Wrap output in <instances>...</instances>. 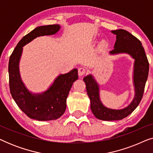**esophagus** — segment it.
<instances>
[{"label": "esophagus", "instance_id": "esophagus-1", "mask_svg": "<svg viewBox=\"0 0 153 153\" xmlns=\"http://www.w3.org/2000/svg\"><path fill=\"white\" fill-rule=\"evenodd\" d=\"M85 72H86V71H85V69L84 68H79V70H78L79 76H83V75L85 73Z\"/></svg>", "mask_w": 153, "mask_h": 153}]
</instances>
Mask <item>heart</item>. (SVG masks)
Segmentation results:
<instances>
[{"label":"heart","instance_id":"1","mask_svg":"<svg viewBox=\"0 0 153 153\" xmlns=\"http://www.w3.org/2000/svg\"><path fill=\"white\" fill-rule=\"evenodd\" d=\"M100 45H101L102 47H105L106 45V41L105 39H102L101 41V42H100Z\"/></svg>","mask_w":153,"mask_h":153}]
</instances>
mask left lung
Wrapping results in <instances>:
<instances>
[{"label":"left lung","instance_id":"1","mask_svg":"<svg viewBox=\"0 0 153 153\" xmlns=\"http://www.w3.org/2000/svg\"><path fill=\"white\" fill-rule=\"evenodd\" d=\"M111 33L116 35V40L114 49L109 51V54H128L134 60L132 76L134 95L126 107L120 109L108 108L104 105L100 99V84L95 77L91 74L85 76L83 80L86 85L87 94L91 100L92 112L97 119L106 121L122 120L134 111L143 97L149 71V63L141 42L123 29L112 30Z\"/></svg>","mask_w":153,"mask_h":153}]
</instances>
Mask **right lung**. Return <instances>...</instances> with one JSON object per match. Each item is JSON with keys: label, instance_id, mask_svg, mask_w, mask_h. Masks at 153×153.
Instances as JSON below:
<instances>
[{"label": "right lung", "instance_id": "add662e5", "mask_svg": "<svg viewBox=\"0 0 153 153\" xmlns=\"http://www.w3.org/2000/svg\"><path fill=\"white\" fill-rule=\"evenodd\" d=\"M60 29L59 24L37 27L19 42L10 57L8 72L12 97L24 114L39 121L56 120L64 114L69 92L78 79V71L75 68L66 74H60L47 90L33 93L27 88L20 74L23 47L38 37L55 35Z\"/></svg>", "mask_w": 153, "mask_h": 153}]
</instances>
